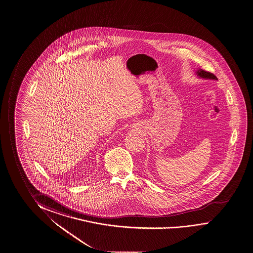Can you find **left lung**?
Masks as SVG:
<instances>
[{"mask_svg":"<svg viewBox=\"0 0 253 253\" xmlns=\"http://www.w3.org/2000/svg\"><path fill=\"white\" fill-rule=\"evenodd\" d=\"M196 75L198 76V77L201 78V79L217 80V78H216L213 73L206 72V71H204V70H202V69H199V70H197V71H196Z\"/></svg>","mask_w":253,"mask_h":253,"instance_id":"8db88e82","label":"left lung"}]
</instances>
